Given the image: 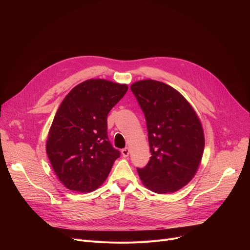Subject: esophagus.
Listing matches in <instances>:
<instances>
[{
  "mask_svg": "<svg viewBox=\"0 0 250 250\" xmlns=\"http://www.w3.org/2000/svg\"><path fill=\"white\" fill-rule=\"evenodd\" d=\"M122 155H123L124 157H127V156L129 155V149H128V148L123 149V150H122Z\"/></svg>",
  "mask_w": 250,
  "mask_h": 250,
  "instance_id": "1",
  "label": "esophagus"
}]
</instances>
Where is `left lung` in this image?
I'll use <instances>...</instances> for the list:
<instances>
[{
  "label": "left lung",
  "mask_w": 250,
  "mask_h": 250,
  "mask_svg": "<svg viewBox=\"0 0 250 250\" xmlns=\"http://www.w3.org/2000/svg\"><path fill=\"white\" fill-rule=\"evenodd\" d=\"M130 89L145 114L152 153L147 166L138 169L142 183L159 194L175 192L193 178L202 162L200 117L180 92L163 82L147 79Z\"/></svg>",
  "instance_id": "8db88e82"
}]
</instances>
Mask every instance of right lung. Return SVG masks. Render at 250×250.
I'll return each instance as SVG.
<instances>
[{"label":"right lung","instance_id":"right-lung-1","mask_svg":"<svg viewBox=\"0 0 250 250\" xmlns=\"http://www.w3.org/2000/svg\"><path fill=\"white\" fill-rule=\"evenodd\" d=\"M126 84L89 79L62 101L48 130L45 150L59 180L70 190L91 192L107 178L120 157L107 138V114Z\"/></svg>","mask_w":250,"mask_h":250}]
</instances>
